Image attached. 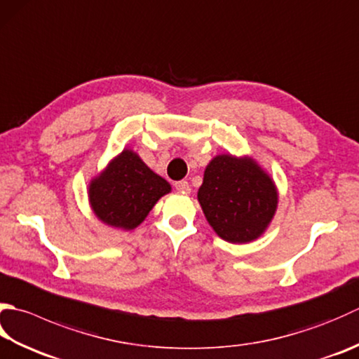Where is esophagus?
Instances as JSON below:
<instances>
[{
  "instance_id": "1",
  "label": "esophagus",
  "mask_w": 359,
  "mask_h": 359,
  "mask_svg": "<svg viewBox=\"0 0 359 359\" xmlns=\"http://www.w3.org/2000/svg\"><path fill=\"white\" fill-rule=\"evenodd\" d=\"M175 189H177V191H182V193H189L191 191V188H189V184L187 180H180V182H175Z\"/></svg>"
}]
</instances>
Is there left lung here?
I'll list each match as a JSON object with an SVG mask.
<instances>
[{"mask_svg": "<svg viewBox=\"0 0 359 359\" xmlns=\"http://www.w3.org/2000/svg\"><path fill=\"white\" fill-rule=\"evenodd\" d=\"M198 199L216 233L229 243L243 244L257 240L269 226L278 194L257 161L224 154L205 168Z\"/></svg>", "mask_w": 359, "mask_h": 359, "instance_id": "obj_1", "label": "left lung"}]
</instances>
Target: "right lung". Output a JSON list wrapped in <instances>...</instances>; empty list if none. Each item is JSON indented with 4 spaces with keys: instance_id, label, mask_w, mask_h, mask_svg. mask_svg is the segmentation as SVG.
<instances>
[{
    "instance_id": "obj_1",
    "label": "right lung",
    "mask_w": 359,
    "mask_h": 359,
    "mask_svg": "<svg viewBox=\"0 0 359 359\" xmlns=\"http://www.w3.org/2000/svg\"><path fill=\"white\" fill-rule=\"evenodd\" d=\"M171 185L144 165L135 152L124 149L91 180L88 199L95 215L111 227L132 230L144 221Z\"/></svg>"
}]
</instances>
